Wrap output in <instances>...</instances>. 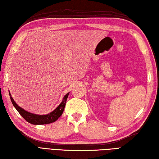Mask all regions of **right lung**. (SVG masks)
I'll return each mask as SVG.
<instances>
[{"label":"right lung","instance_id":"obj_1","mask_svg":"<svg viewBox=\"0 0 159 159\" xmlns=\"http://www.w3.org/2000/svg\"><path fill=\"white\" fill-rule=\"evenodd\" d=\"M70 93H67L66 95L63 97V99L62 100L61 103L57 107L56 109L54 110L52 112L48 115H44V116H39V115H36L31 113L27 111L24 110L22 109L21 107H20L18 104H17L15 101L13 100V98L11 96V93L9 92V96L10 99L11 100V102L13 105L16 109V110L18 111V113L21 115V116L25 119L26 121H27L29 123L35 124V125H41V124H50L52 123L54 121H57L59 119V117L61 116L64 108L66 106V103L67 99V97H68Z\"/></svg>","mask_w":159,"mask_h":159}]
</instances>
